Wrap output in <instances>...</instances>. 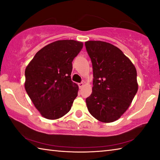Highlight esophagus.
I'll return each instance as SVG.
<instances>
[{
	"mask_svg": "<svg viewBox=\"0 0 160 160\" xmlns=\"http://www.w3.org/2000/svg\"><path fill=\"white\" fill-rule=\"evenodd\" d=\"M78 86H79V88L81 89L84 86V83L83 82H80V83H78Z\"/></svg>",
	"mask_w": 160,
	"mask_h": 160,
	"instance_id": "1",
	"label": "esophagus"
}]
</instances>
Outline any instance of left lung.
Masks as SVG:
<instances>
[{
	"label": "left lung",
	"mask_w": 160,
	"mask_h": 160,
	"mask_svg": "<svg viewBox=\"0 0 160 160\" xmlns=\"http://www.w3.org/2000/svg\"><path fill=\"white\" fill-rule=\"evenodd\" d=\"M85 47L93 69V87L86 99L90 114L103 123L113 122L128 109L138 89L137 71L118 47L102 41Z\"/></svg>",
	"instance_id": "8db88e82"
}]
</instances>
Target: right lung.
Masks as SVG:
<instances>
[{
    "label": "right lung",
    "mask_w": 160,
    "mask_h": 160,
    "mask_svg": "<svg viewBox=\"0 0 160 160\" xmlns=\"http://www.w3.org/2000/svg\"><path fill=\"white\" fill-rule=\"evenodd\" d=\"M82 47L75 40L56 41L38 51L26 67L25 90L45 118H60L71 109L79 90L70 77L72 62Z\"/></svg>",
    "instance_id": "1"
}]
</instances>
